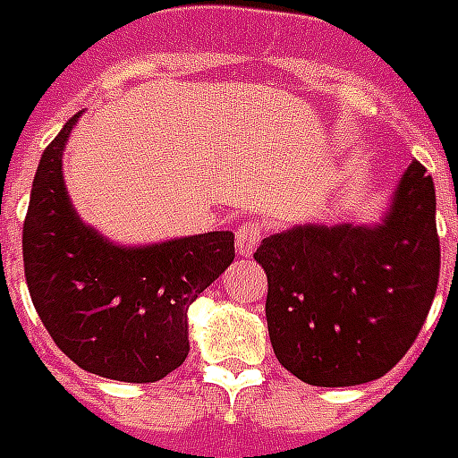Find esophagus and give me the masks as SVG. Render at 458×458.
<instances>
[{
	"mask_svg": "<svg viewBox=\"0 0 458 458\" xmlns=\"http://www.w3.org/2000/svg\"><path fill=\"white\" fill-rule=\"evenodd\" d=\"M260 236H263V232H260V226L256 222H243L236 229V250H239V256H250L258 249Z\"/></svg>",
	"mask_w": 458,
	"mask_h": 458,
	"instance_id": "34e87169",
	"label": "esophagus"
}]
</instances>
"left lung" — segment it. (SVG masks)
I'll use <instances>...</instances> for the list:
<instances>
[{
	"label": "left lung",
	"mask_w": 458,
	"mask_h": 458,
	"mask_svg": "<svg viewBox=\"0 0 458 458\" xmlns=\"http://www.w3.org/2000/svg\"><path fill=\"white\" fill-rule=\"evenodd\" d=\"M435 183L420 161L377 225H299L253 253L275 357L311 386H357L408 352L439 282Z\"/></svg>",
	"instance_id": "1"
}]
</instances>
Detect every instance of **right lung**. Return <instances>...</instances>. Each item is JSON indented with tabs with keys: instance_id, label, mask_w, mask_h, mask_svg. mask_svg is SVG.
<instances>
[{
	"instance_id": "add662e5",
	"label": "right lung",
	"mask_w": 458,
	"mask_h": 458,
	"mask_svg": "<svg viewBox=\"0 0 458 458\" xmlns=\"http://www.w3.org/2000/svg\"><path fill=\"white\" fill-rule=\"evenodd\" d=\"M81 113L40 157L23 222V270L40 321L72 362L106 379L149 384L185 362L188 307L232 266L233 233L120 246L81 222L62 151Z\"/></svg>"
}]
</instances>
